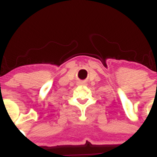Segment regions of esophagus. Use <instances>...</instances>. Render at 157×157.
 Returning a JSON list of instances; mask_svg holds the SVG:
<instances>
[{
    "instance_id": "1",
    "label": "esophagus",
    "mask_w": 157,
    "mask_h": 157,
    "mask_svg": "<svg viewBox=\"0 0 157 157\" xmlns=\"http://www.w3.org/2000/svg\"><path fill=\"white\" fill-rule=\"evenodd\" d=\"M77 84L78 85H83L85 84L84 81H79V82H77Z\"/></svg>"
}]
</instances>
